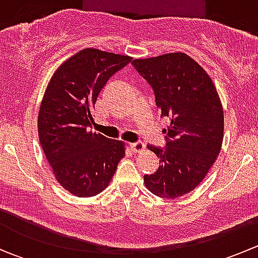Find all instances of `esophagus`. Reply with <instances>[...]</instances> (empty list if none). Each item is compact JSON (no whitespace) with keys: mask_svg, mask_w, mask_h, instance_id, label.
Listing matches in <instances>:
<instances>
[{"mask_svg":"<svg viewBox=\"0 0 258 258\" xmlns=\"http://www.w3.org/2000/svg\"><path fill=\"white\" fill-rule=\"evenodd\" d=\"M130 147H131V150L134 151V152H142V151L145 150V144H142V142H134V144L130 145Z\"/></svg>","mask_w":258,"mask_h":258,"instance_id":"esophagus-1","label":"esophagus"}]
</instances>
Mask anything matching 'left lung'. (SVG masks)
I'll return each instance as SVG.
<instances>
[{
	"mask_svg": "<svg viewBox=\"0 0 258 258\" xmlns=\"http://www.w3.org/2000/svg\"><path fill=\"white\" fill-rule=\"evenodd\" d=\"M132 64L152 86L162 116L171 118L167 147L147 146L161 166L145 176V186L158 197L177 199L201 183L220 155L225 128L220 96L209 74L183 52Z\"/></svg>",
	"mask_w": 258,
	"mask_h": 258,
	"instance_id": "1",
	"label": "left lung"
}]
</instances>
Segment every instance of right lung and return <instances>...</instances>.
Instances as JSON below:
<instances>
[{
	"label": "right lung",
	"instance_id": "obj_1",
	"mask_svg": "<svg viewBox=\"0 0 258 258\" xmlns=\"http://www.w3.org/2000/svg\"><path fill=\"white\" fill-rule=\"evenodd\" d=\"M132 57L97 48L81 49L54 71L43 95L37 128L57 182L77 197L102 192L124 157L123 141L90 130L98 95Z\"/></svg>",
	"mask_w": 258,
	"mask_h": 258
}]
</instances>
